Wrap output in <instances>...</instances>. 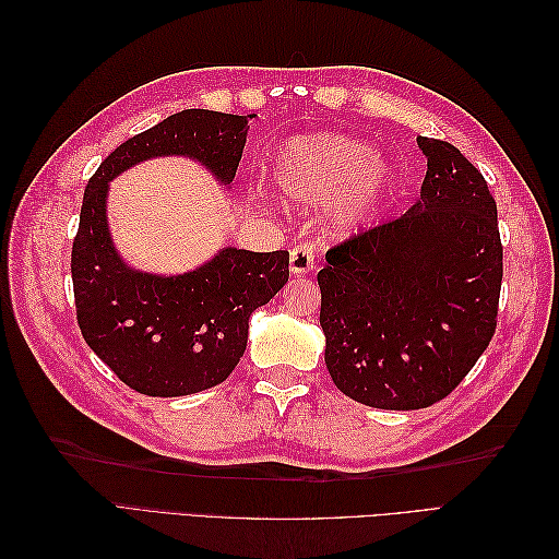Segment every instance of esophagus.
Wrapping results in <instances>:
<instances>
[{
	"instance_id": "obj_1",
	"label": "esophagus",
	"mask_w": 559,
	"mask_h": 559,
	"mask_svg": "<svg viewBox=\"0 0 559 559\" xmlns=\"http://www.w3.org/2000/svg\"><path fill=\"white\" fill-rule=\"evenodd\" d=\"M289 267H292L294 277L310 273V270L314 267V247L310 242H302V245L294 247L289 253Z\"/></svg>"
}]
</instances>
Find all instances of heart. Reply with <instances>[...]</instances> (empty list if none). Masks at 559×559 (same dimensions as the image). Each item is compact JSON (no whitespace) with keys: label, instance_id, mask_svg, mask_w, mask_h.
<instances>
[{"label":"heart","instance_id":"1","mask_svg":"<svg viewBox=\"0 0 559 559\" xmlns=\"http://www.w3.org/2000/svg\"><path fill=\"white\" fill-rule=\"evenodd\" d=\"M273 179L280 193L296 205H321L345 191L333 226L347 230L373 210L386 183V167L366 142L345 134H314L282 148Z\"/></svg>","mask_w":559,"mask_h":559}]
</instances>
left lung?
I'll return each instance as SVG.
<instances>
[{
    "label": "left lung",
    "mask_w": 559,
    "mask_h": 559,
    "mask_svg": "<svg viewBox=\"0 0 559 559\" xmlns=\"http://www.w3.org/2000/svg\"><path fill=\"white\" fill-rule=\"evenodd\" d=\"M417 144L427 156L419 200L331 247L317 275L329 373L345 396L382 411L443 401L497 331V202L460 148Z\"/></svg>",
    "instance_id": "left-lung-1"
}]
</instances>
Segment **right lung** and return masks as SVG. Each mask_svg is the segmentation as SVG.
<instances>
[{
	"instance_id": "1",
	"label": "right lung",
	"mask_w": 559,
	"mask_h": 559,
	"mask_svg": "<svg viewBox=\"0 0 559 559\" xmlns=\"http://www.w3.org/2000/svg\"><path fill=\"white\" fill-rule=\"evenodd\" d=\"M251 118L207 109L167 116L116 146L83 191L72 245L76 321L83 341L134 392L186 396L222 384L245 354L251 312L289 282V251L228 247L193 273H138L109 238V181L146 158L181 154L230 183Z\"/></svg>"
}]
</instances>
